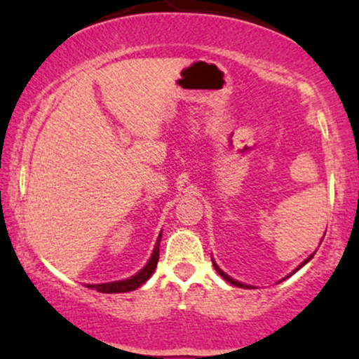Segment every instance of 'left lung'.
<instances>
[{"label": "left lung", "mask_w": 359, "mask_h": 359, "mask_svg": "<svg viewBox=\"0 0 359 359\" xmlns=\"http://www.w3.org/2000/svg\"><path fill=\"white\" fill-rule=\"evenodd\" d=\"M312 257H314V253H312V255H311V257H309V258L306 259V262H304V263H302V265H300V266H304V265H306V263H307V262H309V259H311ZM300 266H299V269H300ZM214 269H216V271H217V273H219V275H221V277H222V278H224V280H228V282H229V283H233V285H236V287H241V288H248V287H250V285H245V283H240V282H236V280H233L231 277H228V275H226V273H224V271H222V270L219 269V266H217V265H216V263H214ZM299 269H297V270H299Z\"/></svg>", "instance_id": "8db88e82"}]
</instances>
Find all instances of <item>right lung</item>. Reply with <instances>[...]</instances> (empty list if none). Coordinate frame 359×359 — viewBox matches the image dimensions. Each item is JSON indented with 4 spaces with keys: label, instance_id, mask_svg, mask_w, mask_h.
Wrapping results in <instances>:
<instances>
[{
    "label": "right lung",
    "instance_id": "right-lung-1",
    "mask_svg": "<svg viewBox=\"0 0 359 359\" xmlns=\"http://www.w3.org/2000/svg\"><path fill=\"white\" fill-rule=\"evenodd\" d=\"M160 238H162V234H160V236H158V241H156L154 255H151L150 262H148L145 269H143L142 271H138V273L135 275V277L121 280V282L100 283V285H88V287L96 288L97 292H102V294H121V292H131V290H135V288H138L140 285H143V283H145L147 280L151 277V273H154V270L156 269V263H158Z\"/></svg>",
    "mask_w": 359,
    "mask_h": 359
}]
</instances>
